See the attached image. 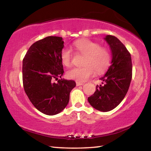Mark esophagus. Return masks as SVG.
Wrapping results in <instances>:
<instances>
[{"mask_svg":"<svg viewBox=\"0 0 151 151\" xmlns=\"http://www.w3.org/2000/svg\"><path fill=\"white\" fill-rule=\"evenodd\" d=\"M76 86H81V85H83L84 83H81V82L76 81Z\"/></svg>","mask_w":151,"mask_h":151,"instance_id":"34e87169","label":"esophagus"}]
</instances>
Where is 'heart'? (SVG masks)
Instances as JSON below:
<instances>
[{
  "label": "heart",
  "instance_id": "obj_1",
  "mask_svg": "<svg viewBox=\"0 0 151 151\" xmlns=\"http://www.w3.org/2000/svg\"><path fill=\"white\" fill-rule=\"evenodd\" d=\"M73 47L81 55L85 56L83 65L80 68H73L67 71L68 78L78 82H85L94 75L104 73L109 68L111 56L106 48L102 47L99 43L88 39H80L73 44ZM73 54L70 48H63L60 51V59L66 66L72 64Z\"/></svg>",
  "mask_w": 151,
  "mask_h": 151
}]
</instances>
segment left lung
Listing matches in <instances>:
<instances>
[{
    "label": "left lung",
    "mask_w": 151,
    "mask_h": 151,
    "mask_svg": "<svg viewBox=\"0 0 151 151\" xmlns=\"http://www.w3.org/2000/svg\"><path fill=\"white\" fill-rule=\"evenodd\" d=\"M104 39L112 51V65L100 78L103 85H96V91L88 101L95 109L107 112L116 108L127 94L132 79V65L129 51L116 37L107 35Z\"/></svg>",
    "instance_id": "1"
}]
</instances>
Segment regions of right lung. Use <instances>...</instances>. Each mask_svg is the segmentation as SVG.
<instances>
[{"label":"right lung","instance_id":"1","mask_svg":"<svg viewBox=\"0 0 151 151\" xmlns=\"http://www.w3.org/2000/svg\"><path fill=\"white\" fill-rule=\"evenodd\" d=\"M63 47L62 37H47L30 46L22 61L25 93L33 106L47 115H55L65 108L76 86L74 81L58 79L64 73L60 59Z\"/></svg>","mask_w":151,"mask_h":151}]
</instances>
